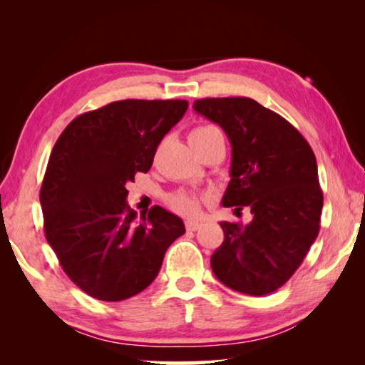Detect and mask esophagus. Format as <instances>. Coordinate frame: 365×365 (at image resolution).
I'll return each mask as SVG.
<instances>
[{"label": "esophagus", "instance_id": "obj_1", "mask_svg": "<svg viewBox=\"0 0 365 365\" xmlns=\"http://www.w3.org/2000/svg\"><path fill=\"white\" fill-rule=\"evenodd\" d=\"M185 227H187L188 232H196L197 228L201 227V224H200V222H196V220H187V222H185Z\"/></svg>", "mask_w": 365, "mask_h": 365}]
</instances>
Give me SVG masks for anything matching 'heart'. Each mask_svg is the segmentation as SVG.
I'll use <instances>...</instances> for the list:
<instances>
[{
    "mask_svg": "<svg viewBox=\"0 0 365 365\" xmlns=\"http://www.w3.org/2000/svg\"><path fill=\"white\" fill-rule=\"evenodd\" d=\"M215 132H219V130L212 125H201V127H196L195 130L191 132L190 138L191 140L206 138V137H209V135H212ZM168 205L174 212L180 214V215H187V217H193V215L200 212L201 201L193 195L175 193V195H170L168 197Z\"/></svg>",
    "mask_w": 365,
    "mask_h": 365,
    "instance_id": "obj_1",
    "label": "heart"
}]
</instances>
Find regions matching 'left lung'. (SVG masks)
<instances>
[{
	"instance_id": "left-lung-1",
	"label": "left lung",
	"mask_w": 365,
	"mask_h": 365,
	"mask_svg": "<svg viewBox=\"0 0 365 365\" xmlns=\"http://www.w3.org/2000/svg\"><path fill=\"white\" fill-rule=\"evenodd\" d=\"M193 109L232 143L222 205L252 214L248 225L220 222L225 238L211 257L214 275L235 292L269 294L289 280L319 235L324 195L316 156L292 123L251 98H205Z\"/></svg>"
}]
</instances>
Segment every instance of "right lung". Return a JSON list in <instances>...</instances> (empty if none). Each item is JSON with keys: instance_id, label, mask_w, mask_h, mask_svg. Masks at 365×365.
Returning <instances> with one entry per match:
<instances>
[{"instance_id": "right-lung-1", "label": "right lung", "mask_w": 365, "mask_h": 365, "mask_svg": "<svg viewBox=\"0 0 365 365\" xmlns=\"http://www.w3.org/2000/svg\"><path fill=\"white\" fill-rule=\"evenodd\" d=\"M187 108L185 100L114 101L77 115L59 135L40 190L43 228L66 275L91 298L143 292L185 233L183 220L160 206L137 220L125 185L150 170Z\"/></svg>"}]
</instances>
